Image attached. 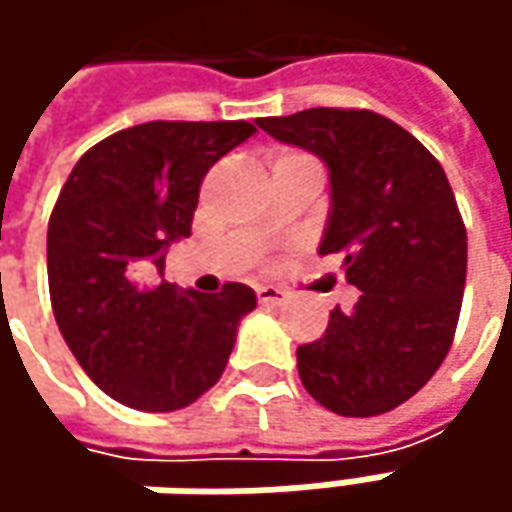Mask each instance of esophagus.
I'll list each match as a JSON object with an SVG mask.
<instances>
[{
	"label": "esophagus",
	"instance_id": "esophagus-1",
	"mask_svg": "<svg viewBox=\"0 0 512 512\" xmlns=\"http://www.w3.org/2000/svg\"><path fill=\"white\" fill-rule=\"evenodd\" d=\"M256 299H259L262 305H282V302H285V290L270 285H259L256 287Z\"/></svg>",
	"mask_w": 512,
	"mask_h": 512
}]
</instances>
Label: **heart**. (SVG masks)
<instances>
[{"label":"heart","mask_w":512,"mask_h":512,"mask_svg":"<svg viewBox=\"0 0 512 512\" xmlns=\"http://www.w3.org/2000/svg\"><path fill=\"white\" fill-rule=\"evenodd\" d=\"M293 156H299V153H290V150H285V153H279V156H276V162H279V159H293Z\"/></svg>","instance_id":"obj_1"}]
</instances>
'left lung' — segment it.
I'll return each mask as SVG.
<instances>
[{
    "label": "left lung",
    "mask_w": 512,
    "mask_h": 512,
    "mask_svg": "<svg viewBox=\"0 0 512 512\" xmlns=\"http://www.w3.org/2000/svg\"><path fill=\"white\" fill-rule=\"evenodd\" d=\"M276 142L325 162L330 213L319 253H339L353 310H333L296 350L299 379L339 416H379L416 396L444 362L467 276V233L442 165L373 110L265 116Z\"/></svg>",
    "instance_id": "obj_1"
}]
</instances>
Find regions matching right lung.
I'll use <instances>...</instances> for the list:
<instances>
[{"instance_id": "1", "label": "right lung", "mask_w": 512, "mask_h": 512, "mask_svg": "<svg viewBox=\"0 0 512 512\" xmlns=\"http://www.w3.org/2000/svg\"><path fill=\"white\" fill-rule=\"evenodd\" d=\"M253 133L250 122H145L93 145L62 187L48 222L50 305L110 399L170 413L222 379L256 293L145 287L139 273L162 276L168 247L190 236L205 173Z\"/></svg>"}]
</instances>
